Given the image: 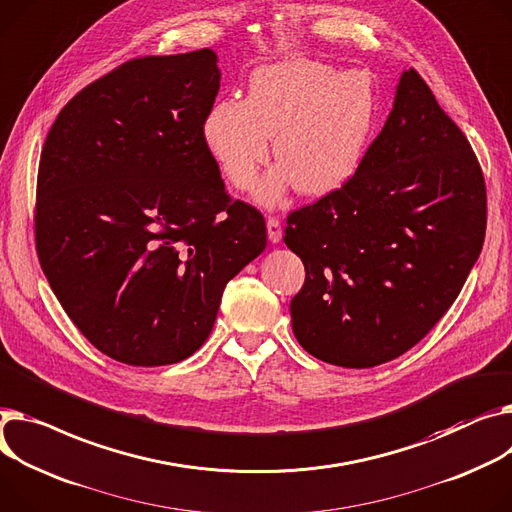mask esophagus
Here are the masks:
<instances>
[{
	"instance_id": "obj_1",
	"label": "esophagus",
	"mask_w": 512,
	"mask_h": 512,
	"mask_svg": "<svg viewBox=\"0 0 512 512\" xmlns=\"http://www.w3.org/2000/svg\"><path fill=\"white\" fill-rule=\"evenodd\" d=\"M267 236H269V241L274 243V245L282 241V224H280V220L276 216H269L267 218Z\"/></svg>"
}]
</instances>
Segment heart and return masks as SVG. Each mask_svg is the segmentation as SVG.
Masks as SVG:
<instances>
[{
	"label": "heart",
	"mask_w": 512,
	"mask_h": 512,
	"mask_svg": "<svg viewBox=\"0 0 512 512\" xmlns=\"http://www.w3.org/2000/svg\"><path fill=\"white\" fill-rule=\"evenodd\" d=\"M379 117V94L366 70L292 59L263 65L249 78L247 98H224L203 119V144L224 177L241 191L255 185L274 138L278 168L257 199L276 206L294 183L321 197L344 187L362 166Z\"/></svg>",
	"instance_id": "obj_1"
}]
</instances>
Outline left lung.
<instances>
[{"label": "left lung", "mask_w": 512, "mask_h": 512, "mask_svg": "<svg viewBox=\"0 0 512 512\" xmlns=\"http://www.w3.org/2000/svg\"><path fill=\"white\" fill-rule=\"evenodd\" d=\"M304 263L292 331L311 356L372 368L410 348L459 296L486 236V183L463 131L416 70L358 173L288 216Z\"/></svg>", "instance_id": "8db88e82"}]
</instances>
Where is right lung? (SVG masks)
Instances as JSON below:
<instances>
[{
  "label": "right lung",
  "mask_w": 512,
  "mask_h": 512,
  "mask_svg": "<svg viewBox=\"0 0 512 512\" xmlns=\"http://www.w3.org/2000/svg\"><path fill=\"white\" fill-rule=\"evenodd\" d=\"M216 61L199 49L119 65L67 102L41 152V267L82 335L123 364L197 352L226 284L267 245L261 212L232 201L203 144Z\"/></svg>",
  "instance_id": "1"
}]
</instances>
